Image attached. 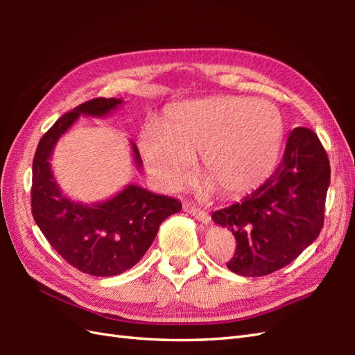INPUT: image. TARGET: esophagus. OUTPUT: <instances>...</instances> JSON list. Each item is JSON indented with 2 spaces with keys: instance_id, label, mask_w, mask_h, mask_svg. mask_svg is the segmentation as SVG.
I'll list each match as a JSON object with an SVG mask.
<instances>
[{
  "instance_id": "obj_1",
  "label": "esophagus",
  "mask_w": 355,
  "mask_h": 355,
  "mask_svg": "<svg viewBox=\"0 0 355 355\" xmlns=\"http://www.w3.org/2000/svg\"><path fill=\"white\" fill-rule=\"evenodd\" d=\"M189 212L197 218L198 221H201V223H205V224H207V223H210V215L206 212L205 209H201V207H197V206H192L191 209H189Z\"/></svg>"
}]
</instances>
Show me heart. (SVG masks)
<instances>
[{"label": "heart", "mask_w": 355, "mask_h": 355, "mask_svg": "<svg viewBox=\"0 0 355 355\" xmlns=\"http://www.w3.org/2000/svg\"><path fill=\"white\" fill-rule=\"evenodd\" d=\"M282 139L284 120L275 103L215 96L169 105L160 128L141 134L140 150L150 177L166 191L187 183L200 153L206 182L223 195H238L266 182Z\"/></svg>", "instance_id": "b5f03b06"}]
</instances>
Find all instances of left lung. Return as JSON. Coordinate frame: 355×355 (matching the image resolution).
<instances>
[{"instance_id": "obj_1", "label": "left lung", "mask_w": 355, "mask_h": 355, "mask_svg": "<svg viewBox=\"0 0 355 355\" xmlns=\"http://www.w3.org/2000/svg\"><path fill=\"white\" fill-rule=\"evenodd\" d=\"M329 178V160L318 135L294 128L281 163L263 184L212 214L236 239L227 268L259 277L296 259L323 227Z\"/></svg>"}]
</instances>
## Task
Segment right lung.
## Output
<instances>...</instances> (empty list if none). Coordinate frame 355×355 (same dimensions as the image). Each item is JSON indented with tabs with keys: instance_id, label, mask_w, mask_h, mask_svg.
<instances>
[{
	"instance_id": "add662e5",
	"label": "right lung",
	"mask_w": 355,
	"mask_h": 355,
	"mask_svg": "<svg viewBox=\"0 0 355 355\" xmlns=\"http://www.w3.org/2000/svg\"><path fill=\"white\" fill-rule=\"evenodd\" d=\"M122 103L114 97H96L59 117L42 135L33 158L32 215L58 254L92 276H116L137 263L153 244L160 224L182 210V202L139 186L107 202L84 206L67 200L53 180L49 158L58 139L80 114L103 116ZM135 163L140 154L134 145Z\"/></svg>"
}]
</instances>
